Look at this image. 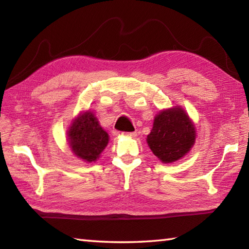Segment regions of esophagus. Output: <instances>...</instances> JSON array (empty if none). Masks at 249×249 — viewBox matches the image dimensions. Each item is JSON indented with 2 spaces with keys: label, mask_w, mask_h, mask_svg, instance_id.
Listing matches in <instances>:
<instances>
[{
  "label": "esophagus",
  "mask_w": 249,
  "mask_h": 249,
  "mask_svg": "<svg viewBox=\"0 0 249 249\" xmlns=\"http://www.w3.org/2000/svg\"><path fill=\"white\" fill-rule=\"evenodd\" d=\"M123 135L126 137H130V138H135L137 136V133L136 131H133V133H123Z\"/></svg>",
  "instance_id": "obj_1"
}]
</instances>
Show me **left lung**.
<instances>
[{
	"label": "left lung",
	"instance_id": "1",
	"mask_svg": "<svg viewBox=\"0 0 249 249\" xmlns=\"http://www.w3.org/2000/svg\"><path fill=\"white\" fill-rule=\"evenodd\" d=\"M195 140V125L181 107L160 111L146 138L154 155L165 163L181 160L192 149Z\"/></svg>",
	"mask_w": 249,
	"mask_h": 249
}]
</instances>
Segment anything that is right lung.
I'll return each instance as SVG.
<instances>
[{
  "label": "right lung",
  "instance_id": "obj_1",
  "mask_svg": "<svg viewBox=\"0 0 249 249\" xmlns=\"http://www.w3.org/2000/svg\"><path fill=\"white\" fill-rule=\"evenodd\" d=\"M67 136L73 154L88 162L96 160L109 141L108 134L89 110L72 121Z\"/></svg>",
  "mask_w": 249,
  "mask_h": 249
}]
</instances>
